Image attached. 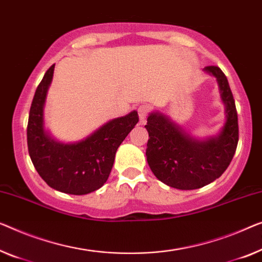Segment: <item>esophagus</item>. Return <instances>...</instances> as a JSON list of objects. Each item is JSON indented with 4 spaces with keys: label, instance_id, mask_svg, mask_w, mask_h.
<instances>
[{
    "label": "esophagus",
    "instance_id": "esophagus-1",
    "mask_svg": "<svg viewBox=\"0 0 262 262\" xmlns=\"http://www.w3.org/2000/svg\"><path fill=\"white\" fill-rule=\"evenodd\" d=\"M151 111L150 106H148V104H141V106H139L138 108V113H139V116H140V120H141V122L143 123L144 120L148 116Z\"/></svg>",
    "mask_w": 262,
    "mask_h": 262
}]
</instances>
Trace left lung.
<instances>
[{
	"label": "left lung",
	"mask_w": 262,
	"mask_h": 262,
	"mask_svg": "<svg viewBox=\"0 0 262 262\" xmlns=\"http://www.w3.org/2000/svg\"><path fill=\"white\" fill-rule=\"evenodd\" d=\"M206 72L216 77L226 106V123L220 134L198 141L175 126L167 116L153 113L148 116L147 161L154 175L178 189H198L220 178L231 163L239 141L237 113L228 80L216 66Z\"/></svg>",
	"instance_id": "left-lung-1"
}]
</instances>
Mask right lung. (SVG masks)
Returning a JSON list of instances; mask_svg holds the SVG:
<instances>
[{
  "mask_svg": "<svg viewBox=\"0 0 262 262\" xmlns=\"http://www.w3.org/2000/svg\"><path fill=\"white\" fill-rule=\"evenodd\" d=\"M53 64L37 85L30 106L27 142L31 162L52 188L62 193L84 195L106 183L115 153L139 122L138 112L109 121L83 141L63 144L54 141L43 126V106L54 74Z\"/></svg>",
  "mask_w": 262,
  "mask_h": 262,
  "instance_id": "right-lung-1",
  "label": "right lung"
}]
</instances>
